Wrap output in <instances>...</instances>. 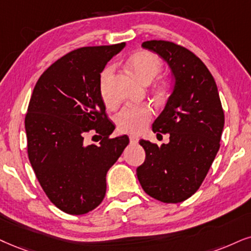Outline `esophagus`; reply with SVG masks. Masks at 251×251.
<instances>
[{"label": "esophagus", "mask_w": 251, "mask_h": 251, "mask_svg": "<svg viewBox=\"0 0 251 251\" xmlns=\"http://www.w3.org/2000/svg\"><path fill=\"white\" fill-rule=\"evenodd\" d=\"M138 141H139L138 136H134V135L129 136V142H131V144H138Z\"/></svg>", "instance_id": "34e87169"}]
</instances>
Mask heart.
I'll use <instances>...</instances> for the list:
<instances>
[{
  "instance_id": "1",
  "label": "heart",
  "mask_w": 251,
  "mask_h": 251,
  "mask_svg": "<svg viewBox=\"0 0 251 251\" xmlns=\"http://www.w3.org/2000/svg\"><path fill=\"white\" fill-rule=\"evenodd\" d=\"M128 65L139 80L149 83L162 69V61L156 54L149 50H140L129 59ZM115 75V66L110 65L100 73V94L106 106H113L116 98L112 94V80ZM153 118V110L148 105L126 106L120 111L116 118L119 131L129 134H140L144 132Z\"/></svg>"
}]
</instances>
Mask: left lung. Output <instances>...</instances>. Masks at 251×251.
I'll use <instances>...</instances> for the list:
<instances>
[{
  "mask_svg": "<svg viewBox=\"0 0 251 251\" xmlns=\"http://www.w3.org/2000/svg\"><path fill=\"white\" fill-rule=\"evenodd\" d=\"M141 46L168 63L174 85L153 123V132L169 133V142L140 140L146 158L136 176L147 195L176 204L190 198L207 175L220 148L224 110L213 76L191 50L164 40Z\"/></svg>",
  "mask_w": 251,
  "mask_h": 251,
  "instance_id": "left-lung-1",
  "label": "left lung"
}]
</instances>
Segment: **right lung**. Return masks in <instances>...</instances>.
Instances as JSON below:
<instances>
[{"label": "right lung", "instance_id": "right-lung-1", "mask_svg": "<svg viewBox=\"0 0 251 251\" xmlns=\"http://www.w3.org/2000/svg\"><path fill=\"white\" fill-rule=\"evenodd\" d=\"M126 44L82 47L50 66L33 89L25 117L27 154L41 188L59 210L93 211L106 192V173L128 145V136L109 138L100 94V73ZM101 141L89 145L88 131Z\"/></svg>", "mask_w": 251, "mask_h": 251}]
</instances>
